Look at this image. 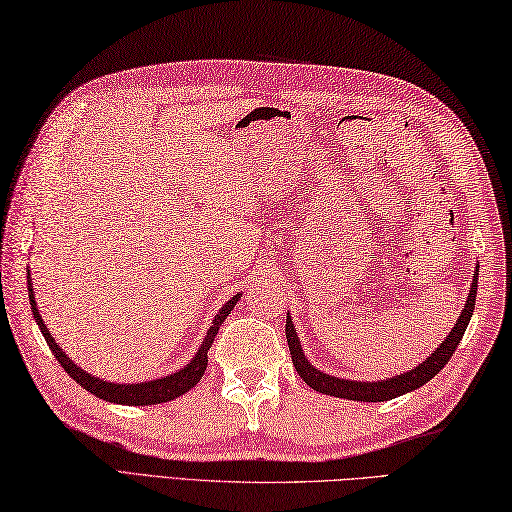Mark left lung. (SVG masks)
<instances>
[{
    "label": "left lung",
    "mask_w": 512,
    "mask_h": 512,
    "mask_svg": "<svg viewBox=\"0 0 512 512\" xmlns=\"http://www.w3.org/2000/svg\"><path fill=\"white\" fill-rule=\"evenodd\" d=\"M475 296H477V269L473 276V285H471V294L466 298V305L462 309L460 318H457L455 327L448 333L446 340L437 347L431 358H426L420 367H415L411 371H406L402 375H395V378L382 380V382H358V380H340L333 378V375H327L318 371L316 367H311L307 362L305 353H302L300 340L296 336V329L291 325V318L287 316V325H285V333H287V344L291 351V362L298 371V375L305 380L311 389L325 395H333V398H347V400H358V402H384V400H393L398 395H404L409 391L420 389L422 384L429 382L431 378H435L437 373L444 369V364L451 360V356L460 344L464 331L471 322L473 309H475Z\"/></svg>",
    "instance_id": "left-lung-1"
}]
</instances>
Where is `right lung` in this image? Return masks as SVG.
I'll return each instance as SVG.
<instances>
[{
	"label": "right lung",
	"mask_w": 512,
	"mask_h": 512,
	"mask_svg": "<svg viewBox=\"0 0 512 512\" xmlns=\"http://www.w3.org/2000/svg\"><path fill=\"white\" fill-rule=\"evenodd\" d=\"M28 283H30V280H28ZM28 298H30V307H33V316L37 320L41 333H44L50 351L55 353L57 362L61 364V367H64V371L70 375L72 380L81 384V387L90 391L92 395H97V398L106 400V402H117V404H128V406H145V404H161V402H170L174 398H179V395L190 391L194 384L203 378V373L207 369V351H210L218 329H221V325L225 322V318L229 316V311L234 309V305L238 302V298H241V294H236L232 300H227L225 307L218 311L210 331H207L205 342L201 344V349H198V353H196V358L190 364H187L185 369L176 371L172 375H165V378H161V380H150V382H143V384H114V382L99 380V378H95V375H90L83 369H79L77 364L72 362L64 351H61L59 344L52 340L48 327L44 325V320H41V316H39L37 302H35V296H33V287L28 289Z\"/></svg>",
	"instance_id": "right-lung-1"
}]
</instances>
